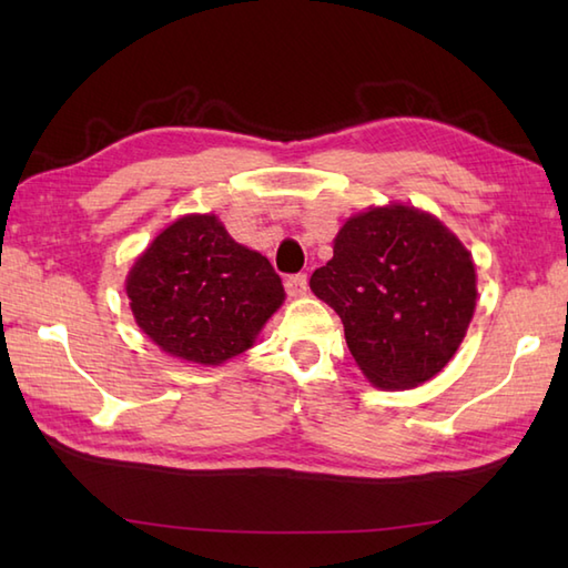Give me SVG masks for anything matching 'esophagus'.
I'll return each mask as SVG.
<instances>
[{
	"label": "esophagus",
	"instance_id": "esophagus-1",
	"mask_svg": "<svg viewBox=\"0 0 568 568\" xmlns=\"http://www.w3.org/2000/svg\"><path fill=\"white\" fill-rule=\"evenodd\" d=\"M285 291L287 295L300 297L307 293V275L305 273H295V275H287L285 277Z\"/></svg>",
	"mask_w": 568,
	"mask_h": 568
}]
</instances>
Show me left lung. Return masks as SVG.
<instances>
[{
	"instance_id": "1",
	"label": "left lung",
	"mask_w": 568,
	"mask_h": 568,
	"mask_svg": "<svg viewBox=\"0 0 568 568\" xmlns=\"http://www.w3.org/2000/svg\"><path fill=\"white\" fill-rule=\"evenodd\" d=\"M310 287L342 317L346 346L378 388H415L449 364L476 307L470 253L403 204L352 216Z\"/></svg>"
}]
</instances>
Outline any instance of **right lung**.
Here are the masks:
<instances>
[{"instance_id":"right-lung-1","label":"right lung","mask_w":568,"mask_h":568,"mask_svg":"<svg viewBox=\"0 0 568 568\" xmlns=\"http://www.w3.org/2000/svg\"><path fill=\"white\" fill-rule=\"evenodd\" d=\"M136 324L163 352L216 366L246 352L283 303L268 258L226 234L212 214H190L153 239L126 277Z\"/></svg>"}]
</instances>
